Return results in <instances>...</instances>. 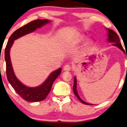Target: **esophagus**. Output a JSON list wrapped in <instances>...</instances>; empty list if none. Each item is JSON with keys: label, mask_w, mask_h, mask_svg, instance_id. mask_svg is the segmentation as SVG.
I'll return each instance as SVG.
<instances>
[{"label": "esophagus", "mask_w": 127, "mask_h": 127, "mask_svg": "<svg viewBox=\"0 0 127 127\" xmlns=\"http://www.w3.org/2000/svg\"><path fill=\"white\" fill-rule=\"evenodd\" d=\"M63 69L64 70H65V71H70V70L71 69V65L69 64H66L64 66Z\"/></svg>", "instance_id": "obj_1"}]
</instances>
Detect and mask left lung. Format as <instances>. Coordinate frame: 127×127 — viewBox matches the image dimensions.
Returning a JSON list of instances; mask_svg holds the SVG:
<instances>
[{"label": "left lung", "instance_id": "1", "mask_svg": "<svg viewBox=\"0 0 127 127\" xmlns=\"http://www.w3.org/2000/svg\"><path fill=\"white\" fill-rule=\"evenodd\" d=\"M108 41H109V42H114V44H113V45H114V46L118 47L121 50H122V51L124 53L125 51H124V50L123 46H122L121 43V41L120 40V38H119V36H118V35L115 32H114V31H112V30H110V29H108ZM76 88H77V81H76V77H74V85H73V92H74V94H75L76 97L78 98L79 100H80L82 103H83V104L92 105V104H90V103H87V102H85V101H83V100L80 98V96H79L78 94H77Z\"/></svg>", "mask_w": 127, "mask_h": 127}]
</instances>
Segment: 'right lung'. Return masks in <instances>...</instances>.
Segmentation results:
<instances>
[{
	"mask_svg": "<svg viewBox=\"0 0 127 127\" xmlns=\"http://www.w3.org/2000/svg\"><path fill=\"white\" fill-rule=\"evenodd\" d=\"M49 22L50 21L47 19H36L18 29L10 35L4 50V59L6 65L7 80L20 96L28 102H39L46 98L47 96L51 91L55 80L62 73V68H60L51 73L44 83L40 86L35 88L27 87L19 81L13 72L10 62V49L15 39L34 31L37 28H40Z\"/></svg>",
	"mask_w": 127,
	"mask_h": 127,
	"instance_id": "add662e5",
	"label": "right lung"
}]
</instances>
